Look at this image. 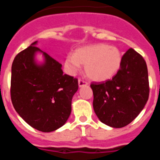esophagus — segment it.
I'll return each instance as SVG.
<instances>
[{
  "mask_svg": "<svg viewBox=\"0 0 160 160\" xmlns=\"http://www.w3.org/2000/svg\"><path fill=\"white\" fill-rule=\"evenodd\" d=\"M88 85V82L84 80H82V79H78V86L80 87H84V86H87Z\"/></svg>",
  "mask_w": 160,
  "mask_h": 160,
  "instance_id": "34e87169",
  "label": "esophagus"
}]
</instances>
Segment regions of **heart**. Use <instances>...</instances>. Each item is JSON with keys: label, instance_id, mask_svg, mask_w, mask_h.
<instances>
[{"label": "heart", "instance_id": "1", "mask_svg": "<svg viewBox=\"0 0 160 160\" xmlns=\"http://www.w3.org/2000/svg\"><path fill=\"white\" fill-rule=\"evenodd\" d=\"M122 55L118 48L106 44H96L78 48L74 54H69L65 60V68L70 74H75L85 66L88 78L102 82L111 78L118 71Z\"/></svg>", "mask_w": 160, "mask_h": 160}]
</instances>
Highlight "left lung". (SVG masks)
<instances>
[{"mask_svg":"<svg viewBox=\"0 0 160 160\" xmlns=\"http://www.w3.org/2000/svg\"><path fill=\"white\" fill-rule=\"evenodd\" d=\"M93 107L102 122L115 128L131 123L142 111L149 98L147 63L130 48L122 57L119 70L112 79L92 82Z\"/></svg>","mask_w":160,"mask_h":160,"instance_id":"8db88e82","label":"left lung"}]
</instances>
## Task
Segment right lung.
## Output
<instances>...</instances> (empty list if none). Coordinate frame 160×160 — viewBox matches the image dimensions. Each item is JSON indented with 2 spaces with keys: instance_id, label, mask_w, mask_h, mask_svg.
Segmentation results:
<instances>
[{
  "instance_id": "right-lung-1",
  "label": "right lung",
  "mask_w": 160,
  "mask_h": 160,
  "mask_svg": "<svg viewBox=\"0 0 160 160\" xmlns=\"http://www.w3.org/2000/svg\"><path fill=\"white\" fill-rule=\"evenodd\" d=\"M36 43L18 53L12 62L11 100L14 109L29 126L50 132L67 121L78 82L76 78L64 74L62 64L37 47ZM37 51L45 56L42 66L34 62Z\"/></svg>"
}]
</instances>
